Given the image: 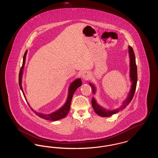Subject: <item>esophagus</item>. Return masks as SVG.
Masks as SVG:
<instances>
[{"label":"esophagus","mask_w":158,"mask_h":158,"mask_svg":"<svg viewBox=\"0 0 158 158\" xmlns=\"http://www.w3.org/2000/svg\"><path fill=\"white\" fill-rule=\"evenodd\" d=\"M82 77L84 79H88L90 77V74L88 71H84L82 73Z\"/></svg>","instance_id":"1"}]
</instances>
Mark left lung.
Returning a JSON list of instances; mask_svg holds the SVG:
<instances>
[{
    "mask_svg": "<svg viewBox=\"0 0 158 158\" xmlns=\"http://www.w3.org/2000/svg\"><path fill=\"white\" fill-rule=\"evenodd\" d=\"M128 52H129V55H130V77L131 79V81L132 82L131 86V89L128 94L127 98L124 100L123 102V104L121 106L120 108L113 110H106L102 108V106H99L97 104L96 100L95 98H92V106L95 111V112L97 113L99 116L101 117H107L112 115L113 114H114L115 113H118L120 110H122L123 109L125 108L127 106L129 103L131 102L132 99L134 97L135 93V89H136V85H137V66L135 63V54L134 53V51L131 46H128ZM90 86L92 87L91 89H92L93 93H95V88L94 85L89 83Z\"/></svg>",
    "mask_w": 158,
    "mask_h": 158,
    "instance_id": "obj_1",
    "label": "left lung"
}]
</instances>
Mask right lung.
<instances>
[{
    "label": "right lung",
    "instance_id": "obj_1",
    "mask_svg": "<svg viewBox=\"0 0 158 158\" xmlns=\"http://www.w3.org/2000/svg\"><path fill=\"white\" fill-rule=\"evenodd\" d=\"M27 53V50H26L25 53L23 55V66H22L21 69L20 70L19 75V85L21 89L22 90L23 95L26 101H27V99L25 98V94L23 91V87H22V76H23V69L24 68V64H25V58H26ZM81 85H82V81H81V79H76L75 81H74L73 82L70 84V87H69V95H68V99H67V101H66L65 104H64V105L59 110H57L56 111H55L54 113H51V114H44L37 113V112L35 111L32 108H31L30 106L28 103V104L30 106L32 111H34V113L38 117H41L42 118L50 121H57L60 120V119H62V118H64L68 115V113L69 112L70 108V104H71V101H72V99L73 94L75 92V90L77 89V88L80 87L81 86Z\"/></svg>",
    "mask_w": 158,
    "mask_h": 158
}]
</instances>
